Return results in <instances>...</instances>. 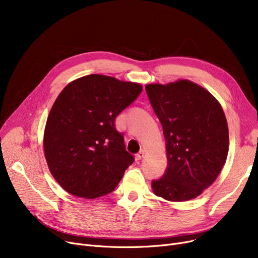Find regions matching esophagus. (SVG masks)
<instances>
[{
    "label": "esophagus",
    "mask_w": 258,
    "mask_h": 258,
    "mask_svg": "<svg viewBox=\"0 0 258 258\" xmlns=\"http://www.w3.org/2000/svg\"><path fill=\"white\" fill-rule=\"evenodd\" d=\"M144 155H145L144 151H140L136 156H135V160H136V161H140V160L144 157Z\"/></svg>",
    "instance_id": "obj_1"
}]
</instances>
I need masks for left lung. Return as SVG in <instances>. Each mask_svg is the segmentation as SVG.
Wrapping results in <instances>:
<instances>
[{"label": "left lung", "instance_id": "left-lung-1", "mask_svg": "<svg viewBox=\"0 0 258 258\" xmlns=\"http://www.w3.org/2000/svg\"><path fill=\"white\" fill-rule=\"evenodd\" d=\"M166 140L167 169L152 182L157 197L185 202L199 197L220 174L228 155L229 131L221 103L188 79L145 86Z\"/></svg>", "mask_w": 258, "mask_h": 258}]
</instances>
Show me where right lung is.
<instances>
[{"label":"right lung","mask_w":258,"mask_h":258,"mask_svg":"<svg viewBox=\"0 0 258 258\" xmlns=\"http://www.w3.org/2000/svg\"><path fill=\"white\" fill-rule=\"evenodd\" d=\"M142 86L91 74L68 84L54 101L44 132V154L53 178L75 197L112 192L134 162L116 117Z\"/></svg>","instance_id":"right-lung-1"}]
</instances>
